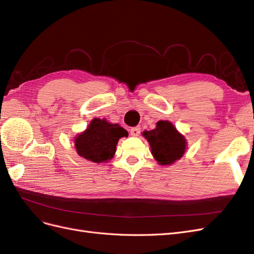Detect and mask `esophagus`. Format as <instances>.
<instances>
[{
    "label": "esophagus",
    "mask_w": 254,
    "mask_h": 254,
    "mask_svg": "<svg viewBox=\"0 0 254 254\" xmlns=\"http://www.w3.org/2000/svg\"><path fill=\"white\" fill-rule=\"evenodd\" d=\"M141 132V127L140 126H136V127H132L130 129V134L132 136H137Z\"/></svg>",
    "instance_id": "1"
}]
</instances>
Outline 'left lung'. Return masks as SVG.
<instances>
[{
	"label": "left lung",
	"mask_w": 254,
	"mask_h": 254,
	"mask_svg": "<svg viewBox=\"0 0 254 254\" xmlns=\"http://www.w3.org/2000/svg\"><path fill=\"white\" fill-rule=\"evenodd\" d=\"M143 135L149 142L151 153L161 165H170L179 160L187 147L184 136L168 121H159L156 129L144 131Z\"/></svg>",
	"instance_id": "8db88e82"
}]
</instances>
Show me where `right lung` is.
I'll list each match as a JSON object with an SVG mask.
<instances>
[{
	"label": "right lung",
	"instance_id": "obj_1",
	"mask_svg": "<svg viewBox=\"0 0 254 254\" xmlns=\"http://www.w3.org/2000/svg\"><path fill=\"white\" fill-rule=\"evenodd\" d=\"M127 135L128 132L120 125L94 119L86 131L75 139L76 151L94 163L106 162L114 156L120 137Z\"/></svg>",
	"mask_w": 254,
	"mask_h": 254
}]
</instances>
